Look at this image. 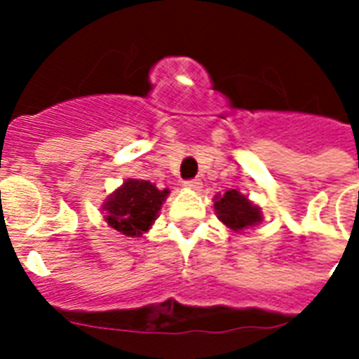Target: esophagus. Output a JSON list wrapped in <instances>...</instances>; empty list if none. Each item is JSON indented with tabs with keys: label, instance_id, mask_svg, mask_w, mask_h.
Returning <instances> with one entry per match:
<instances>
[{
	"label": "esophagus",
	"instance_id": "obj_1",
	"mask_svg": "<svg viewBox=\"0 0 359 359\" xmlns=\"http://www.w3.org/2000/svg\"><path fill=\"white\" fill-rule=\"evenodd\" d=\"M184 186H186V188H190V190H199V188H201V180H199V179L184 180Z\"/></svg>",
	"mask_w": 359,
	"mask_h": 359
}]
</instances>
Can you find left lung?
Returning a JSON list of instances; mask_svg holds the SVG:
<instances>
[{"label":"left lung","instance_id":"8db88e82","mask_svg":"<svg viewBox=\"0 0 359 359\" xmlns=\"http://www.w3.org/2000/svg\"><path fill=\"white\" fill-rule=\"evenodd\" d=\"M214 208L218 212V218L233 231L248 229L262 219L259 208L253 207L248 201V197L236 190L225 191L224 196L218 197V201L214 203Z\"/></svg>","mask_w":359,"mask_h":359}]
</instances>
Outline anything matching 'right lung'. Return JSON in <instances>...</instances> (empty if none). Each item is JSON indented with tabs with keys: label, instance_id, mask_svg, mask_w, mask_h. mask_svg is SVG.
<instances>
[{
	"label": "right lung",
	"instance_id": "1",
	"mask_svg": "<svg viewBox=\"0 0 359 359\" xmlns=\"http://www.w3.org/2000/svg\"><path fill=\"white\" fill-rule=\"evenodd\" d=\"M168 194V188L158 190L149 180L128 179L104 205L106 222L123 235L141 236L156 219Z\"/></svg>",
	"mask_w": 359,
	"mask_h": 359
}]
</instances>
